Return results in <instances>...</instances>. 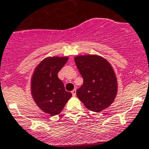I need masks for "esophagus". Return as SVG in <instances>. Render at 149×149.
<instances>
[{
  "mask_svg": "<svg viewBox=\"0 0 149 149\" xmlns=\"http://www.w3.org/2000/svg\"><path fill=\"white\" fill-rule=\"evenodd\" d=\"M72 93V95H73V96H76V89H75V90H73V91L71 92Z\"/></svg>",
  "mask_w": 149,
  "mask_h": 149,
  "instance_id": "obj_1",
  "label": "esophagus"
}]
</instances>
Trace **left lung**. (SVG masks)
<instances>
[{
    "mask_svg": "<svg viewBox=\"0 0 149 149\" xmlns=\"http://www.w3.org/2000/svg\"><path fill=\"white\" fill-rule=\"evenodd\" d=\"M83 84L76 91L79 99L90 110L100 112L111 105L118 90L113 68L97 55L78 56L74 59Z\"/></svg>",
    "mask_w": 149,
    "mask_h": 149,
    "instance_id": "left-lung-1",
    "label": "left lung"
}]
</instances>
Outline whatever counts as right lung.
<instances>
[{
    "label": "right lung",
    "mask_w": 149,
    "mask_h": 149,
    "mask_svg": "<svg viewBox=\"0 0 149 149\" xmlns=\"http://www.w3.org/2000/svg\"><path fill=\"white\" fill-rule=\"evenodd\" d=\"M68 60V57L46 58L36 68L31 79L34 101L43 112L52 116L60 113L72 96L58 78V73Z\"/></svg>",
    "instance_id": "right-lung-1"
}]
</instances>
